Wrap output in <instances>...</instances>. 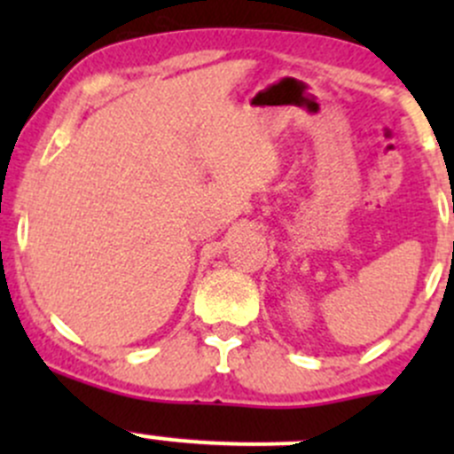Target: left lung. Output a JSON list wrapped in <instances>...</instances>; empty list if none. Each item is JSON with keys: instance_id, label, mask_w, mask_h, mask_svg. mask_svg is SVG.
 I'll return each mask as SVG.
<instances>
[{"instance_id": "obj_1", "label": "left lung", "mask_w": 454, "mask_h": 454, "mask_svg": "<svg viewBox=\"0 0 454 454\" xmlns=\"http://www.w3.org/2000/svg\"><path fill=\"white\" fill-rule=\"evenodd\" d=\"M452 213H454V201H452ZM452 253H454V244H452Z\"/></svg>"}]
</instances>
